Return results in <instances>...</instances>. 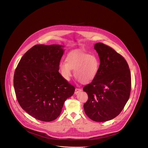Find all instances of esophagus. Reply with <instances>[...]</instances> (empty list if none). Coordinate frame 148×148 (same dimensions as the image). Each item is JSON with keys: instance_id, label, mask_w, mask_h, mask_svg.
I'll use <instances>...</instances> for the list:
<instances>
[{"instance_id": "esophagus-1", "label": "esophagus", "mask_w": 148, "mask_h": 148, "mask_svg": "<svg viewBox=\"0 0 148 148\" xmlns=\"http://www.w3.org/2000/svg\"><path fill=\"white\" fill-rule=\"evenodd\" d=\"M82 91V89H80V88H76L75 89V94H77L78 93Z\"/></svg>"}]
</instances>
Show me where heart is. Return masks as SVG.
<instances>
[{
    "label": "heart",
    "instance_id": "1",
    "mask_svg": "<svg viewBox=\"0 0 148 148\" xmlns=\"http://www.w3.org/2000/svg\"><path fill=\"white\" fill-rule=\"evenodd\" d=\"M100 64V60L95 54L74 51L68 54L66 63H60V71L62 76L66 80H69L72 76L71 70H73L77 79L84 84H88L96 77Z\"/></svg>",
    "mask_w": 148,
    "mask_h": 148
}]
</instances>
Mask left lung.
Segmentation results:
<instances>
[{
	"mask_svg": "<svg viewBox=\"0 0 148 148\" xmlns=\"http://www.w3.org/2000/svg\"><path fill=\"white\" fill-rule=\"evenodd\" d=\"M100 64L98 74L83 88L88 95L84 104L92 121L106 122L116 117L127 103L131 92V74L125 59L112 48L101 42L95 45Z\"/></svg>",
	"mask_w": 148,
	"mask_h": 148,
	"instance_id": "obj_1",
	"label": "left lung"
}]
</instances>
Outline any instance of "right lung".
Returning a JSON list of instances; mask_svg holds the SVG:
<instances>
[{"mask_svg":"<svg viewBox=\"0 0 148 148\" xmlns=\"http://www.w3.org/2000/svg\"><path fill=\"white\" fill-rule=\"evenodd\" d=\"M60 45H35L22 57L14 75L18 102L28 114L51 122L60 114L75 87L59 73L64 50Z\"/></svg>","mask_w":148,"mask_h":148,"instance_id":"obj_1","label":"right lung"}]
</instances>
